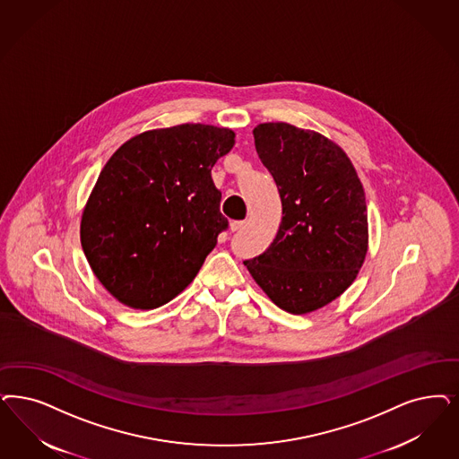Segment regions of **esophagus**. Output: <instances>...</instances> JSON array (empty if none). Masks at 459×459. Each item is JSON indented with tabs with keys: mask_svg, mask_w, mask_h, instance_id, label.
<instances>
[{
	"mask_svg": "<svg viewBox=\"0 0 459 459\" xmlns=\"http://www.w3.org/2000/svg\"><path fill=\"white\" fill-rule=\"evenodd\" d=\"M246 227V221H234L230 223V230L232 232H238L240 229H244Z\"/></svg>",
	"mask_w": 459,
	"mask_h": 459,
	"instance_id": "1",
	"label": "esophagus"
}]
</instances>
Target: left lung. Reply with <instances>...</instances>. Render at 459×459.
<instances>
[{
  "mask_svg": "<svg viewBox=\"0 0 459 459\" xmlns=\"http://www.w3.org/2000/svg\"><path fill=\"white\" fill-rule=\"evenodd\" d=\"M253 134L280 191L283 219L268 249L244 264L280 308L308 314L342 295L363 266V185L346 152L314 130L269 122Z\"/></svg>",
  "mask_w": 459,
  "mask_h": 459,
  "instance_id": "left-lung-1",
  "label": "left lung"
}]
</instances>
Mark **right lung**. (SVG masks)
<instances>
[{
  "label": "right lung",
  "mask_w": 459,
  "mask_h": 459,
  "mask_svg": "<svg viewBox=\"0 0 459 459\" xmlns=\"http://www.w3.org/2000/svg\"><path fill=\"white\" fill-rule=\"evenodd\" d=\"M234 137L183 124L135 135L108 159L82 212L81 246L117 300L158 308L195 280L229 227L212 168Z\"/></svg>",
  "instance_id": "add662e5"
}]
</instances>
